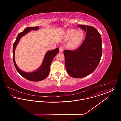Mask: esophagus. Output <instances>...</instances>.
<instances>
[{"instance_id":"34e87169","label":"esophagus","mask_w":121,"mask_h":121,"mask_svg":"<svg viewBox=\"0 0 121 121\" xmlns=\"http://www.w3.org/2000/svg\"><path fill=\"white\" fill-rule=\"evenodd\" d=\"M64 51V48L62 47H60L59 48V51L60 52H62Z\"/></svg>"}]
</instances>
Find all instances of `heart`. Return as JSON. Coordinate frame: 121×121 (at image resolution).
Here are the masks:
<instances>
[{
  "mask_svg": "<svg viewBox=\"0 0 121 121\" xmlns=\"http://www.w3.org/2000/svg\"><path fill=\"white\" fill-rule=\"evenodd\" d=\"M84 37V33L83 31L75 29H69L66 34V39H69V45L70 48L74 49L78 47L82 42Z\"/></svg>",
  "mask_w": 121,
  "mask_h": 121,
  "instance_id": "b5f03b06",
  "label": "heart"
}]
</instances>
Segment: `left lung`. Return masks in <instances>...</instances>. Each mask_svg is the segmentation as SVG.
I'll return each instance as SVG.
<instances>
[{
  "label": "left lung",
  "instance_id": "obj_1",
  "mask_svg": "<svg viewBox=\"0 0 121 121\" xmlns=\"http://www.w3.org/2000/svg\"><path fill=\"white\" fill-rule=\"evenodd\" d=\"M78 27L86 33L83 43L76 50L64 51L67 71L75 78L85 77L95 71L101 60L103 49L101 36L94 27L83 25Z\"/></svg>",
  "mask_w": 121,
  "mask_h": 121
}]
</instances>
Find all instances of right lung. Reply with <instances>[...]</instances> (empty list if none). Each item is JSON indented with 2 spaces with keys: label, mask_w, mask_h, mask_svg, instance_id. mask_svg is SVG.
Instances as JSON below:
<instances>
[{
  "label": "right lung",
  "mask_w": 121,
  "mask_h": 121,
  "mask_svg": "<svg viewBox=\"0 0 121 121\" xmlns=\"http://www.w3.org/2000/svg\"><path fill=\"white\" fill-rule=\"evenodd\" d=\"M39 29V26L28 27L26 28L24 30V31L18 35L16 38V41L13 45V60L16 69L17 70L18 73L22 77L28 80L33 82L40 81L44 80L48 77L49 73L50 65L51 64L52 60L55 56L59 52L58 48L46 52L41 65L38 69L35 70L34 71L31 72H26L21 70L18 68L15 60V51L17 44L18 43L20 39L23 36L27 34L32 30L37 31Z\"/></svg>",
  "instance_id": "1"
}]
</instances>
